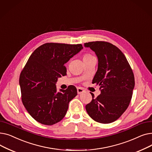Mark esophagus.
Masks as SVG:
<instances>
[{
    "label": "esophagus",
    "mask_w": 152,
    "mask_h": 152,
    "mask_svg": "<svg viewBox=\"0 0 152 152\" xmlns=\"http://www.w3.org/2000/svg\"><path fill=\"white\" fill-rule=\"evenodd\" d=\"M77 94H81L82 93H83L84 92V89L82 88V87H78L77 88Z\"/></svg>",
    "instance_id": "esophagus-1"
}]
</instances>
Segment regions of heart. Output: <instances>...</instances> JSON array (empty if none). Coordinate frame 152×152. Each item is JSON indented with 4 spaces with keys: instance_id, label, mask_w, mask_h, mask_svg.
Instances as JSON below:
<instances>
[{
    "instance_id": "1",
    "label": "heart",
    "mask_w": 152,
    "mask_h": 152,
    "mask_svg": "<svg viewBox=\"0 0 152 152\" xmlns=\"http://www.w3.org/2000/svg\"><path fill=\"white\" fill-rule=\"evenodd\" d=\"M93 57H94L91 54L87 53H85V54L83 55V60L84 61H85L88 60H89V59H91V58H92Z\"/></svg>"
}]
</instances>
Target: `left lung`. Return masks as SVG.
<instances>
[{
  "label": "left lung",
  "instance_id": "8db88e82",
  "mask_svg": "<svg viewBox=\"0 0 152 152\" xmlns=\"http://www.w3.org/2000/svg\"><path fill=\"white\" fill-rule=\"evenodd\" d=\"M98 57V69L92 84L100 86L101 94L86 105L94 121L108 124L120 117L129 107L135 85L132 69L125 55L117 47L108 42L84 43Z\"/></svg>",
  "mask_w": 152,
  "mask_h": 152
}]
</instances>
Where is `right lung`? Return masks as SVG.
<instances>
[{"mask_svg": "<svg viewBox=\"0 0 152 152\" xmlns=\"http://www.w3.org/2000/svg\"><path fill=\"white\" fill-rule=\"evenodd\" d=\"M82 49V44L45 43L31 55L19 83L23 104L37 122L50 126L65 117L77 89L70 85L57 92L55 84L66 75L65 63Z\"/></svg>", "mask_w": 152, "mask_h": 152, "instance_id": "right-lung-1", "label": "right lung"}]
</instances>
